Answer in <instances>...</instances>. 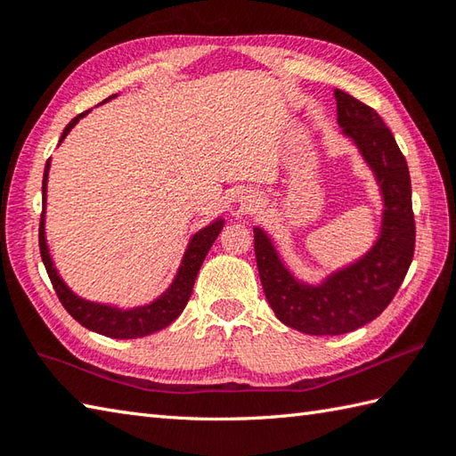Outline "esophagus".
Segmentation results:
<instances>
[{
    "instance_id": "obj_1",
    "label": "esophagus",
    "mask_w": 456,
    "mask_h": 456,
    "mask_svg": "<svg viewBox=\"0 0 456 456\" xmlns=\"http://www.w3.org/2000/svg\"><path fill=\"white\" fill-rule=\"evenodd\" d=\"M245 208H247V209L256 208V201H255V200H245Z\"/></svg>"
}]
</instances>
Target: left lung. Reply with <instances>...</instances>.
<instances>
[{"label":"left lung","mask_w":456,"mask_h":456,"mask_svg":"<svg viewBox=\"0 0 456 456\" xmlns=\"http://www.w3.org/2000/svg\"><path fill=\"white\" fill-rule=\"evenodd\" d=\"M337 121L372 168L384 198L380 237L354 265L337 270L319 286L289 274L273 240L255 227L260 282L284 325L307 335H343L370 323L398 292L415 250L411 180L405 157L380 115L343 90H335Z\"/></svg>","instance_id":"8db88e82"}]
</instances>
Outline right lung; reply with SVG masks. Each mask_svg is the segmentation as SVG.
Instances as JSON below:
<instances>
[{
    "mask_svg": "<svg viewBox=\"0 0 456 456\" xmlns=\"http://www.w3.org/2000/svg\"><path fill=\"white\" fill-rule=\"evenodd\" d=\"M111 98H115V95H110V98L103 100L102 103L110 102ZM86 113L88 111L76 115V118L66 125L61 142L64 141L66 134L70 133V129L84 118ZM48 168H51V159L46 160L45 174H43V213H41V227H38V247H41V258L45 263L46 274H48V278H51L54 292H56L58 299H61V304L64 305L66 312L70 314L80 325L90 329V331H95V333L111 337V338L147 337L151 333L160 331V329H164V327H168L174 319H176L183 312V307H186L203 258L208 256L211 245L216 243V239L221 233L223 225H225L223 219L213 221L211 225L203 227L201 231H198V233L191 237L190 245L186 248V255H183V258H182V265L178 268L176 278H174V282L170 284L167 292L154 299L152 304L133 307V309H119V307H111V305H103V304H94V302H88V299H82L76 296L72 289L62 282V278L58 276L56 268L53 265L51 255H48L46 237H45V206H46Z\"/></svg>",
    "mask_w": 456,
    "mask_h": 456,
    "instance_id": "add662e5",
    "label": "right lung"
}]
</instances>
